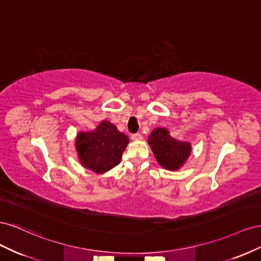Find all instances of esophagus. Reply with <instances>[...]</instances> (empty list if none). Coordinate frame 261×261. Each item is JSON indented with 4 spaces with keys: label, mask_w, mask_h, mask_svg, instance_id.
Wrapping results in <instances>:
<instances>
[{
    "label": "esophagus",
    "mask_w": 261,
    "mask_h": 261,
    "mask_svg": "<svg viewBox=\"0 0 261 261\" xmlns=\"http://www.w3.org/2000/svg\"><path fill=\"white\" fill-rule=\"evenodd\" d=\"M141 138H143V136H141V134H139V133H135L132 135L133 140H140Z\"/></svg>",
    "instance_id": "34e87169"
}]
</instances>
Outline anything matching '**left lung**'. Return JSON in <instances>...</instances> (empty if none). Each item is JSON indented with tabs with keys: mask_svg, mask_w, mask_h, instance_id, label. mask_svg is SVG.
<instances>
[{
	"mask_svg": "<svg viewBox=\"0 0 261 261\" xmlns=\"http://www.w3.org/2000/svg\"><path fill=\"white\" fill-rule=\"evenodd\" d=\"M148 143L156 161L167 170L174 171L184 164L191 154V144L178 141L170 136L165 128H155L150 134Z\"/></svg>",
	"mask_w": 261,
	"mask_h": 261,
	"instance_id": "8db88e82",
	"label": "left lung"
}]
</instances>
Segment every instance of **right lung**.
Listing matches in <instances>:
<instances>
[{"label":"right lung","mask_w":261,"mask_h":261,"mask_svg":"<svg viewBox=\"0 0 261 261\" xmlns=\"http://www.w3.org/2000/svg\"><path fill=\"white\" fill-rule=\"evenodd\" d=\"M128 141V137L118 132L116 126L103 121L96 130L78 134L76 148L85 168L105 173L120 163Z\"/></svg>","instance_id":"1"}]
</instances>
